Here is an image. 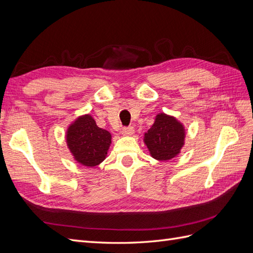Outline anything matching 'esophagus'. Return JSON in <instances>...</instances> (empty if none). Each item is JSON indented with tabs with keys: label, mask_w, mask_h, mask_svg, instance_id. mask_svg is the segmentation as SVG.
I'll return each instance as SVG.
<instances>
[{
	"label": "esophagus",
	"mask_w": 253,
	"mask_h": 253,
	"mask_svg": "<svg viewBox=\"0 0 253 253\" xmlns=\"http://www.w3.org/2000/svg\"><path fill=\"white\" fill-rule=\"evenodd\" d=\"M122 135L124 136H132L135 133V129L132 126H128V127H125L122 129Z\"/></svg>",
	"instance_id": "esophagus-1"
}]
</instances>
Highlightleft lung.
I'll use <instances>...</instances> for the list:
<instances>
[{"label":"left lung","mask_w":253,"mask_h":253,"mask_svg":"<svg viewBox=\"0 0 253 253\" xmlns=\"http://www.w3.org/2000/svg\"><path fill=\"white\" fill-rule=\"evenodd\" d=\"M186 134L181 121L163 112L156 115L154 124L143 134V142L153 158L159 162H169L180 154Z\"/></svg>","instance_id":"1"}]
</instances>
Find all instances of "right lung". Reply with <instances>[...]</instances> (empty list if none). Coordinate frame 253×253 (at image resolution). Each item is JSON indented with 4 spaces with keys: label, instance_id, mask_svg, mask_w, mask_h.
Listing matches in <instances>:
<instances>
[{
    "label": "right lung",
    "instance_id": "add662e5",
    "mask_svg": "<svg viewBox=\"0 0 253 253\" xmlns=\"http://www.w3.org/2000/svg\"><path fill=\"white\" fill-rule=\"evenodd\" d=\"M65 141L76 162L83 167L94 168L108 156L112 135L99 127L91 115L84 114L67 126Z\"/></svg>",
    "mask_w": 253,
    "mask_h": 253
}]
</instances>
